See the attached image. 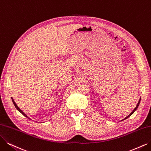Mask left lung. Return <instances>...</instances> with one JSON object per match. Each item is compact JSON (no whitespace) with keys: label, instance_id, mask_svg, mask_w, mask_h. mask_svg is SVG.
<instances>
[{"label":"left lung","instance_id":"obj_1","mask_svg":"<svg viewBox=\"0 0 151 151\" xmlns=\"http://www.w3.org/2000/svg\"><path fill=\"white\" fill-rule=\"evenodd\" d=\"M140 101H141V99H140V100H139V101H138V103H137V105L136 107V108H134V110H133V111H132V112H131V113H130V114H129V115H128V116H126V118H124V119H127L128 118H129V116H130L131 115V114H132V113H134V111H135L136 110V109H137V107H138L139 105V103H140ZM124 119H123V120H124Z\"/></svg>","mask_w":151,"mask_h":151}]
</instances>
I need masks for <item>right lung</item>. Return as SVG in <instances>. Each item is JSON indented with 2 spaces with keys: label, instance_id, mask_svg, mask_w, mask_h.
<instances>
[{
  "label": "right lung",
  "instance_id": "1",
  "mask_svg": "<svg viewBox=\"0 0 151 151\" xmlns=\"http://www.w3.org/2000/svg\"><path fill=\"white\" fill-rule=\"evenodd\" d=\"M12 101H13V103H14V105H15V108H17V109L18 110H19V111H20V113H22V114H23V115H24V116H26V117H27L28 118H28V116H27L26 115V114H25V113H23V111H22V110H21L20 109V108H19V106H18L17 105V104H16L15 103V101H14V99H13L12 98Z\"/></svg>",
  "mask_w": 151,
  "mask_h": 151
}]
</instances>
